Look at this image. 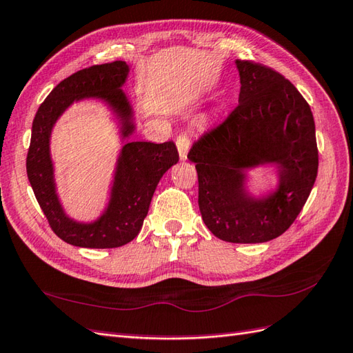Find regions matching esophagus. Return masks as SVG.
Returning a JSON list of instances; mask_svg holds the SVG:
<instances>
[{"label": "esophagus", "instance_id": "obj_1", "mask_svg": "<svg viewBox=\"0 0 353 353\" xmlns=\"http://www.w3.org/2000/svg\"><path fill=\"white\" fill-rule=\"evenodd\" d=\"M177 149H179V154H180V159L186 161L188 159V149H190V138H188L186 134H180L177 137Z\"/></svg>", "mask_w": 353, "mask_h": 353}]
</instances>
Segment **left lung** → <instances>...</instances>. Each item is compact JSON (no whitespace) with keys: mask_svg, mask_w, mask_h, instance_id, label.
<instances>
[{"mask_svg":"<svg viewBox=\"0 0 353 353\" xmlns=\"http://www.w3.org/2000/svg\"><path fill=\"white\" fill-rule=\"evenodd\" d=\"M239 103L194 141L188 159L199 174V206L221 241L260 243L281 236L313 190L319 168L310 105L289 79L260 63L236 60ZM279 168L281 185L265 199L244 191L243 170Z\"/></svg>","mask_w":353,"mask_h":353,"instance_id":"8db88e82","label":"left lung"}]
</instances>
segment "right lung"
<instances>
[{"label":"right lung","instance_id":"add662e5","mask_svg":"<svg viewBox=\"0 0 353 353\" xmlns=\"http://www.w3.org/2000/svg\"><path fill=\"white\" fill-rule=\"evenodd\" d=\"M129 65L112 61L90 65L63 79L32 120L31 141L27 154V174L39 206L52 232L70 245L81 248H117L135 239L149 212L161 177L179 161L173 141L162 144L130 141L123 145L117 161L108 208L94 223L83 224L64 214L55 191L54 165L49 153V138L55 121L75 101L99 97L120 119L121 137L134 132L132 108L123 93Z\"/></svg>","mask_w":353,"mask_h":353}]
</instances>
